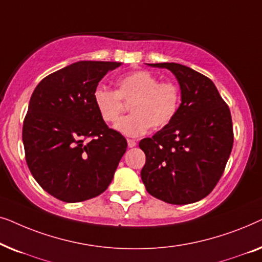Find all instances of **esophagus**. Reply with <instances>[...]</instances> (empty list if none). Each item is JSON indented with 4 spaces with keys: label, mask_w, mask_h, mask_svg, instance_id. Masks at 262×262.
<instances>
[{
    "label": "esophagus",
    "mask_w": 262,
    "mask_h": 262,
    "mask_svg": "<svg viewBox=\"0 0 262 262\" xmlns=\"http://www.w3.org/2000/svg\"><path fill=\"white\" fill-rule=\"evenodd\" d=\"M136 144H137V142H136L135 139H130V138L127 139V145H128V148H135Z\"/></svg>",
    "instance_id": "1"
}]
</instances>
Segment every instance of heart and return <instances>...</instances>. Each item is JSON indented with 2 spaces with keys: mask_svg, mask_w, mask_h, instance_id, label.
<instances>
[{
  "mask_svg": "<svg viewBox=\"0 0 262 262\" xmlns=\"http://www.w3.org/2000/svg\"><path fill=\"white\" fill-rule=\"evenodd\" d=\"M93 101L106 123H116L123 110V102H132V114L116 124V130L128 137H139L149 127L161 130L177 116L181 92L171 81L161 82L146 70H135L117 81L116 91L99 85L93 92Z\"/></svg>",
  "mask_w": 262,
  "mask_h": 262,
  "instance_id": "heart-1",
  "label": "heart"
}]
</instances>
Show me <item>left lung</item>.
Wrapping results in <instances>:
<instances>
[{
	"instance_id": "8db88e82",
	"label": "left lung",
	"mask_w": 262,
	"mask_h": 262,
	"mask_svg": "<svg viewBox=\"0 0 262 262\" xmlns=\"http://www.w3.org/2000/svg\"><path fill=\"white\" fill-rule=\"evenodd\" d=\"M177 76L181 105L173 121L139 142L148 193L168 204L195 203L209 195L224 173L234 130L231 113L209 77L178 63H156Z\"/></svg>"
}]
</instances>
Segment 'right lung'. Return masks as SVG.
Wrapping results in <instances>:
<instances>
[{"mask_svg": "<svg viewBox=\"0 0 262 262\" xmlns=\"http://www.w3.org/2000/svg\"><path fill=\"white\" fill-rule=\"evenodd\" d=\"M117 62L81 60L39 82L24 119L25 157L49 194L66 203L92 199L112 181L127 142L107 126L93 92Z\"/></svg>", "mask_w": 262, "mask_h": 262, "instance_id": "add662e5", "label": "right lung"}]
</instances>
